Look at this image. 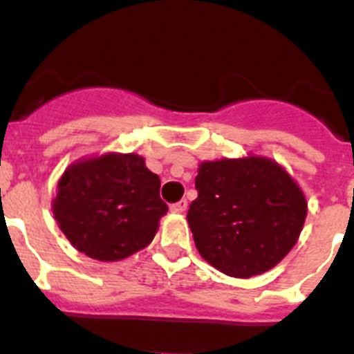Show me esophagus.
I'll return each instance as SVG.
<instances>
[{
    "instance_id": "obj_1",
    "label": "esophagus",
    "mask_w": 354,
    "mask_h": 354,
    "mask_svg": "<svg viewBox=\"0 0 354 354\" xmlns=\"http://www.w3.org/2000/svg\"><path fill=\"white\" fill-rule=\"evenodd\" d=\"M171 212H175V214H184V212L187 211V202L186 200H180V202H177V204L171 205Z\"/></svg>"
}]
</instances>
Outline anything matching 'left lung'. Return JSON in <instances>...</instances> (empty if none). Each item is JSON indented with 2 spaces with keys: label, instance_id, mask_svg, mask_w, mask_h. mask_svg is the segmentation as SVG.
<instances>
[{
  "label": "left lung",
  "instance_id": "1",
  "mask_svg": "<svg viewBox=\"0 0 354 354\" xmlns=\"http://www.w3.org/2000/svg\"><path fill=\"white\" fill-rule=\"evenodd\" d=\"M187 223L204 261L234 278L273 270L298 243L306 198L289 171L266 156L202 161Z\"/></svg>",
  "mask_w": 354,
  "mask_h": 354
}]
</instances>
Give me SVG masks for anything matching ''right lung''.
I'll return each mask as SVG.
<instances>
[{
  "label": "right lung",
  "instance_id": "1",
  "mask_svg": "<svg viewBox=\"0 0 354 354\" xmlns=\"http://www.w3.org/2000/svg\"><path fill=\"white\" fill-rule=\"evenodd\" d=\"M161 180L140 154L106 152L71 162L51 202L53 216L77 252L117 262L147 248L168 205Z\"/></svg>",
  "mask_w": 354,
  "mask_h": 354
}]
</instances>
